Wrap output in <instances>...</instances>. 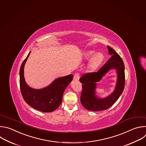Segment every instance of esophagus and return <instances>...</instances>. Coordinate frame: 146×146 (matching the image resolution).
Returning a JSON list of instances; mask_svg holds the SVG:
<instances>
[{"mask_svg": "<svg viewBox=\"0 0 146 146\" xmlns=\"http://www.w3.org/2000/svg\"><path fill=\"white\" fill-rule=\"evenodd\" d=\"M80 78V75L79 73H75L74 75V79L75 80H78Z\"/></svg>", "mask_w": 146, "mask_h": 146, "instance_id": "34e87169", "label": "esophagus"}]
</instances>
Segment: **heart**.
Returning a JSON list of instances; mask_svg holds the SVG:
<instances>
[{"mask_svg":"<svg viewBox=\"0 0 146 146\" xmlns=\"http://www.w3.org/2000/svg\"><path fill=\"white\" fill-rule=\"evenodd\" d=\"M95 54V53L93 51H90L86 54V57L88 59H91ZM104 56L102 53H98L92 59L90 63V67L92 68H96L98 67L104 61Z\"/></svg>","mask_w":146,"mask_h":146,"instance_id":"1","label":"heart"}]
</instances>
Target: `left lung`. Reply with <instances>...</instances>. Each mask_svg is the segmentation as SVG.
I'll use <instances>...</instances> for the list:
<instances>
[{
  "mask_svg": "<svg viewBox=\"0 0 146 146\" xmlns=\"http://www.w3.org/2000/svg\"><path fill=\"white\" fill-rule=\"evenodd\" d=\"M109 53L111 55L106 63L96 72L84 74L79 79L82 84L80 102L87 110L101 111L111 107L122 94L125 86V68L124 62L118 53L111 47L108 46ZM115 69L117 71L118 80L114 92L108 97L99 99L95 95V90L96 82L109 70Z\"/></svg>",
  "mask_w": 146,
  "mask_h": 146,
  "instance_id": "obj_1",
  "label": "left lung"
}]
</instances>
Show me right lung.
I'll return each mask as SVG.
<instances>
[{"instance_id": "obj_1", "label": "right lung", "mask_w": 146, "mask_h": 146, "mask_svg": "<svg viewBox=\"0 0 146 146\" xmlns=\"http://www.w3.org/2000/svg\"><path fill=\"white\" fill-rule=\"evenodd\" d=\"M29 52L23 62L19 71V84L22 96L25 101L32 108L42 112H51L60 106L63 93L72 81V75L56 79L49 86L41 89L29 87L24 78V66L30 54Z\"/></svg>"}]
</instances>
